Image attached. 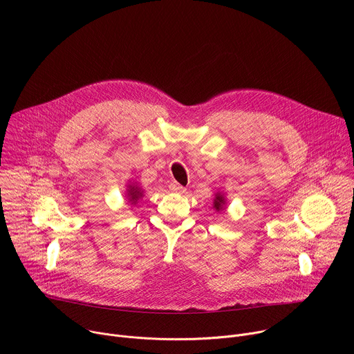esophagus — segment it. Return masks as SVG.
Segmentation results:
<instances>
[{"mask_svg":"<svg viewBox=\"0 0 354 354\" xmlns=\"http://www.w3.org/2000/svg\"><path fill=\"white\" fill-rule=\"evenodd\" d=\"M169 189H171L172 192H176V193H185V190H186L182 185H179V183H176V182L171 183V185H169Z\"/></svg>","mask_w":354,"mask_h":354,"instance_id":"34e87169","label":"esophagus"}]
</instances>
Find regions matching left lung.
<instances>
[{"label": "left lung", "mask_w": 354, "mask_h": 354, "mask_svg": "<svg viewBox=\"0 0 354 354\" xmlns=\"http://www.w3.org/2000/svg\"><path fill=\"white\" fill-rule=\"evenodd\" d=\"M224 203H225V200H224V197L221 196V194H216V200H214V207H216V210H223V206H224Z\"/></svg>", "instance_id": "left-lung-1"}]
</instances>
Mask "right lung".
Masks as SVG:
<instances>
[{
  "label": "right lung",
  "mask_w": 354,
  "mask_h": 354,
  "mask_svg": "<svg viewBox=\"0 0 354 354\" xmlns=\"http://www.w3.org/2000/svg\"><path fill=\"white\" fill-rule=\"evenodd\" d=\"M129 200L131 201V203H136V201L138 200V197L141 196V190L138 189V187H136V186H129Z\"/></svg>",
  "instance_id": "obj_1"
}]
</instances>
